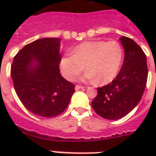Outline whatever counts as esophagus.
I'll use <instances>...</instances> for the list:
<instances>
[{
    "instance_id": "34e87169",
    "label": "esophagus",
    "mask_w": 156,
    "mask_h": 156,
    "mask_svg": "<svg viewBox=\"0 0 156 156\" xmlns=\"http://www.w3.org/2000/svg\"><path fill=\"white\" fill-rule=\"evenodd\" d=\"M85 87L81 86V85H76L75 86V90H79V89H84Z\"/></svg>"
}]
</instances>
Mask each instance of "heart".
<instances>
[{"mask_svg":"<svg viewBox=\"0 0 156 156\" xmlns=\"http://www.w3.org/2000/svg\"><path fill=\"white\" fill-rule=\"evenodd\" d=\"M124 59V50L116 41H88L72 49L71 54L60 59L59 67L66 79L73 80L83 68L88 70L81 77L84 81H95L106 84L119 73Z\"/></svg>","mask_w":156,"mask_h":156,"instance_id":"heart-1","label":"heart"}]
</instances>
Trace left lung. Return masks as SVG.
Returning <instances> with one entry per match:
<instances>
[{"mask_svg":"<svg viewBox=\"0 0 156 156\" xmlns=\"http://www.w3.org/2000/svg\"><path fill=\"white\" fill-rule=\"evenodd\" d=\"M124 59L116 78L108 84L98 88L92 107L106 119H119L127 115L140 101L148 77L146 56L131 38L122 36Z\"/></svg>","mask_w":156,"mask_h":156,"instance_id":"left-lung-1","label":"left lung"}]
</instances>
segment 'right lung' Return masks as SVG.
I'll return each mask as SVG.
<instances>
[{
  "instance_id": "1",
  "label": "right lung",
  "mask_w": 156,
  "mask_h": 156,
  "mask_svg": "<svg viewBox=\"0 0 156 156\" xmlns=\"http://www.w3.org/2000/svg\"><path fill=\"white\" fill-rule=\"evenodd\" d=\"M60 38L46 37L26 45L11 68L18 98L29 111L41 117L62 114L75 92V85L60 74Z\"/></svg>"
}]
</instances>
